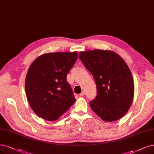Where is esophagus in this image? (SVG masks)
<instances>
[{
	"label": "esophagus",
	"mask_w": 154,
	"mask_h": 154,
	"mask_svg": "<svg viewBox=\"0 0 154 154\" xmlns=\"http://www.w3.org/2000/svg\"><path fill=\"white\" fill-rule=\"evenodd\" d=\"M84 94H85V92L82 91L80 94H79V96H83L84 95Z\"/></svg>",
	"instance_id": "obj_1"
}]
</instances>
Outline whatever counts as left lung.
Segmentation results:
<instances>
[{"label":"left lung","instance_id":"obj_1","mask_svg":"<svg viewBox=\"0 0 154 154\" xmlns=\"http://www.w3.org/2000/svg\"><path fill=\"white\" fill-rule=\"evenodd\" d=\"M79 58L96 84L97 95L89 102L91 109L104 121L119 120L134 97L133 79L126 62L113 51L100 49L80 52Z\"/></svg>","mask_w":154,"mask_h":154}]
</instances>
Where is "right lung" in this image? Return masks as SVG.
I'll return each instance as SVG.
<instances>
[{
	"label": "right lung",
	"mask_w": 154,
	"mask_h": 154,
	"mask_svg": "<svg viewBox=\"0 0 154 154\" xmlns=\"http://www.w3.org/2000/svg\"><path fill=\"white\" fill-rule=\"evenodd\" d=\"M78 58L77 52L44 54L33 61L25 79L32 109L47 121H56L75 103L66 75Z\"/></svg>",
	"instance_id": "obj_1"
}]
</instances>
